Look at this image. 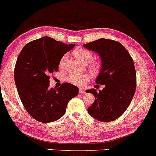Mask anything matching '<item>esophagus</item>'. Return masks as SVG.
Masks as SVG:
<instances>
[{
	"mask_svg": "<svg viewBox=\"0 0 156 156\" xmlns=\"http://www.w3.org/2000/svg\"><path fill=\"white\" fill-rule=\"evenodd\" d=\"M79 93H80V94H82V93H85V91L84 90L79 89Z\"/></svg>",
	"mask_w": 156,
	"mask_h": 156,
	"instance_id": "1",
	"label": "esophagus"
}]
</instances>
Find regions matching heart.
Wrapping results in <instances>:
<instances>
[{
    "instance_id": "1",
    "label": "heart",
    "mask_w": 156,
    "mask_h": 156,
    "mask_svg": "<svg viewBox=\"0 0 156 156\" xmlns=\"http://www.w3.org/2000/svg\"><path fill=\"white\" fill-rule=\"evenodd\" d=\"M73 55L79 61L83 62V64L89 63V68L94 73H97L101 69V62L98 60H93L94 59V55L90 51L82 48H78L73 51ZM66 57V55H65L61 58L59 62L60 68H63ZM66 80L69 83L75 85L82 86L84 83L90 80V76L87 74L71 73L67 76Z\"/></svg>"
}]
</instances>
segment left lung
Listing matches in <instances>:
<instances>
[{
	"instance_id": "left-lung-1",
	"label": "left lung",
	"mask_w": 156,
	"mask_h": 156,
	"mask_svg": "<svg viewBox=\"0 0 156 156\" xmlns=\"http://www.w3.org/2000/svg\"><path fill=\"white\" fill-rule=\"evenodd\" d=\"M84 47L98 53L101 69L96 83L104 85L102 90H88L95 100L87 108L89 114L101 122L113 121L120 117L131 103L136 87L133 59L119 42L100 38L84 44Z\"/></svg>"
}]
</instances>
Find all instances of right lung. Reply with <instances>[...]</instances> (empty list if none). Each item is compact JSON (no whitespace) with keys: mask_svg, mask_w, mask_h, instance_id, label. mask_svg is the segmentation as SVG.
Listing matches in <instances>:
<instances>
[{"mask_svg":"<svg viewBox=\"0 0 156 156\" xmlns=\"http://www.w3.org/2000/svg\"><path fill=\"white\" fill-rule=\"evenodd\" d=\"M75 44L63 43L50 37L29 42L19 55L14 71L20 98L28 113L41 122H54L66 112L78 88L69 83L50 88V76L58 71L59 62Z\"/></svg>","mask_w":156,"mask_h":156,"instance_id":"1","label":"right lung"}]
</instances>
